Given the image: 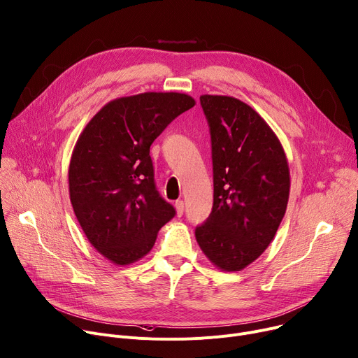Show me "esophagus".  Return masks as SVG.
Instances as JSON below:
<instances>
[{"label": "esophagus", "mask_w": 358, "mask_h": 358, "mask_svg": "<svg viewBox=\"0 0 358 358\" xmlns=\"http://www.w3.org/2000/svg\"><path fill=\"white\" fill-rule=\"evenodd\" d=\"M175 208H176V214H178V217H180V215H183V209H185V203H183V201H176L175 202Z\"/></svg>", "instance_id": "34e87169"}]
</instances>
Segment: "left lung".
I'll return each instance as SVG.
<instances>
[{"label": "left lung", "mask_w": 358, "mask_h": 358, "mask_svg": "<svg viewBox=\"0 0 358 358\" xmlns=\"http://www.w3.org/2000/svg\"><path fill=\"white\" fill-rule=\"evenodd\" d=\"M213 145L214 205L195 237L203 255L225 271L259 259L276 236L289 201L283 145L245 102L201 95Z\"/></svg>", "instance_id": "obj_1"}]
</instances>
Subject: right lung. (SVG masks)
Returning <instances> with one entry per match:
<instances>
[{
  "label": "right lung",
  "mask_w": 358,
  "mask_h": 358,
  "mask_svg": "<svg viewBox=\"0 0 358 358\" xmlns=\"http://www.w3.org/2000/svg\"><path fill=\"white\" fill-rule=\"evenodd\" d=\"M195 99L144 92L110 101L80 133L69 164V196L88 241L114 264L153 248L175 208L157 192L150 145Z\"/></svg>",
  "instance_id": "obj_1"
}]
</instances>
